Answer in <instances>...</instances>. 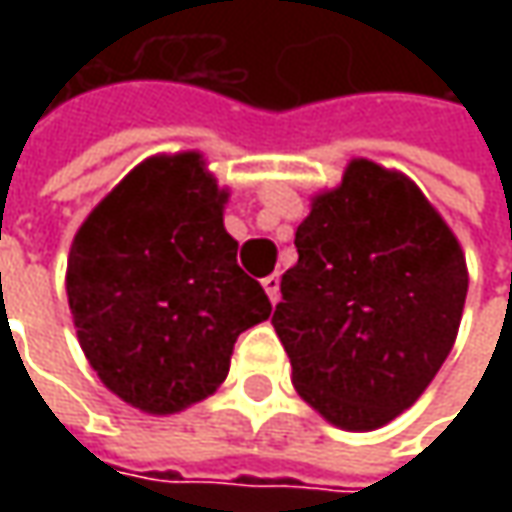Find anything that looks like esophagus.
<instances>
[{
	"instance_id": "34e87169",
	"label": "esophagus",
	"mask_w": 512,
	"mask_h": 512,
	"mask_svg": "<svg viewBox=\"0 0 512 512\" xmlns=\"http://www.w3.org/2000/svg\"><path fill=\"white\" fill-rule=\"evenodd\" d=\"M262 287H265L267 299L276 305V302H279V273H270V276H265V279H262Z\"/></svg>"
}]
</instances>
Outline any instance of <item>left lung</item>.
Returning <instances> with one entry per match:
<instances>
[{
  "instance_id": "8db88e82",
  "label": "left lung",
  "mask_w": 512,
  "mask_h": 512,
  "mask_svg": "<svg viewBox=\"0 0 512 512\" xmlns=\"http://www.w3.org/2000/svg\"><path fill=\"white\" fill-rule=\"evenodd\" d=\"M273 327L293 387L342 430L402 416L453 350L467 299L456 233L419 185L370 159L310 196Z\"/></svg>"
}]
</instances>
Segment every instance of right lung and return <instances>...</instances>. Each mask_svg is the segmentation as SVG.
Instances as JSON below:
<instances>
[{
    "instance_id": "add662e5",
    "label": "right lung",
    "mask_w": 512,
    "mask_h": 512,
    "mask_svg": "<svg viewBox=\"0 0 512 512\" xmlns=\"http://www.w3.org/2000/svg\"><path fill=\"white\" fill-rule=\"evenodd\" d=\"M227 196L199 150L156 153L70 242L65 287L79 344L110 393L150 416L213 396L239 333L273 310L236 265Z\"/></svg>"
}]
</instances>
